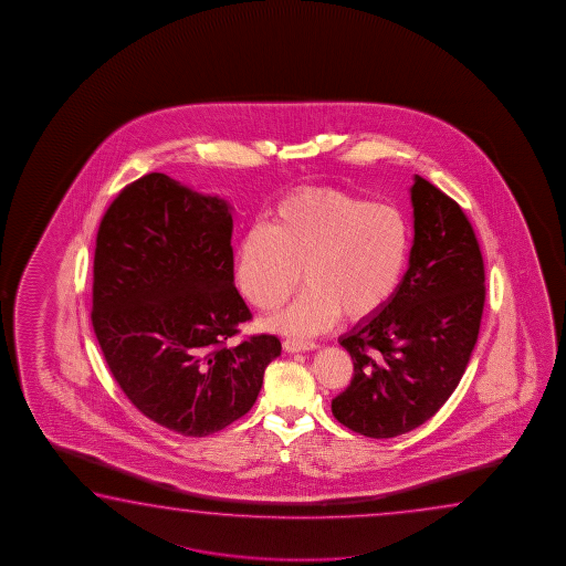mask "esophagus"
Masks as SVG:
<instances>
[{
	"label": "esophagus",
	"mask_w": 566,
	"mask_h": 566,
	"mask_svg": "<svg viewBox=\"0 0 566 566\" xmlns=\"http://www.w3.org/2000/svg\"><path fill=\"white\" fill-rule=\"evenodd\" d=\"M283 348L287 350V353H308V350H315L318 346L315 343H308V340H285L283 343Z\"/></svg>",
	"instance_id": "esophagus-1"
}]
</instances>
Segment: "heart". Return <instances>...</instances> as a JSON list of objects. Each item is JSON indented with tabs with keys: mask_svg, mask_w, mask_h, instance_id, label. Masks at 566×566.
<instances>
[{
	"mask_svg": "<svg viewBox=\"0 0 566 566\" xmlns=\"http://www.w3.org/2000/svg\"><path fill=\"white\" fill-rule=\"evenodd\" d=\"M412 238L402 211L336 190L289 196L233 251V279L245 301L273 311L301 279L307 289L269 328L305 338L325 333L338 316L365 321L380 313L402 285Z\"/></svg>",
	"mask_w": 566,
	"mask_h": 566,
	"instance_id": "obj_1",
	"label": "heart"
}]
</instances>
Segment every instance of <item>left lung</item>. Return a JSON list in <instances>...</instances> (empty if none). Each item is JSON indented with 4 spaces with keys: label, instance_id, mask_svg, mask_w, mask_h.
<instances>
[{
    "label": "left lung",
    "instance_id": "left-lung-1",
    "mask_svg": "<svg viewBox=\"0 0 566 566\" xmlns=\"http://www.w3.org/2000/svg\"><path fill=\"white\" fill-rule=\"evenodd\" d=\"M413 240L386 307L340 336L355 376L336 420L366 438H396L440 410L470 365L485 303V269L470 221L450 196L413 176Z\"/></svg>",
    "mask_w": 566,
    "mask_h": 566
}]
</instances>
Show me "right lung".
I'll list each match as a JSON object with an SVG mask.
<instances>
[{"mask_svg":"<svg viewBox=\"0 0 566 566\" xmlns=\"http://www.w3.org/2000/svg\"><path fill=\"white\" fill-rule=\"evenodd\" d=\"M233 208L153 172L126 186L96 235L93 328L116 382L168 430L203 438L258 400L277 336L228 346L251 313L233 283Z\"/></svg>","mask_w":566,"mask_h":566,"instance_id":"1","label":"right lung"}]
</instances>
